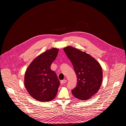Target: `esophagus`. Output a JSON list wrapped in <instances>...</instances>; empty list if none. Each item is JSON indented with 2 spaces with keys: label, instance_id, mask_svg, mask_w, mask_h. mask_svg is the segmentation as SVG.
I'll use <instances>...</instances> for the list:
<instances>
[{
  "label": "esophagus",
  "instance_id": "esophagus-1",
  "mask_svg": "<svg viewBox=\"0 0 126 126\" xmlns=\"http://www.w3.org/2000/svg\"><path fill=\"white\" fill-rule=\"evenodd\" d=\"M66 80H65V79H64V80H62L61 81V84H65L66 82Z\"/></svg>",
  "mask_w": 126,
  "mask_h": 126
}]
</instances>
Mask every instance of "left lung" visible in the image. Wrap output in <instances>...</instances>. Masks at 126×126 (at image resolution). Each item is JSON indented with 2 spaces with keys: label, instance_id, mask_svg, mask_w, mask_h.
Here are the masks:
<instances>
[{
  "label": "left lung",
  "instance_id": "left-lung-1",
  "mask_svg": "<svg viewBox=\"0 0 126 126\" xmlns=\"http://www.w3.org/2000/svg\"><path fill=\"white\" fill-rule=\"evenodd\" d=\"M71 61L77 77L76 87L72 90L77 98L88 99L99 89L102 80V70L97 61L89 54L71 46L63 48Z\"/></svg>",
  "mask_w": 126,
  "mask_h": 126
}]
</instances>
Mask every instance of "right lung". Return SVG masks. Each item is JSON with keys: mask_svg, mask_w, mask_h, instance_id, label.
Listing matches in <instances>:
<instances>
[{"mask_svg": "<svg viewBox=\"0 0 126 126\" xmlns=\"http://www.w3.org/2000/svg\"><path fill=\"white\" fill-rule=\"evenodd\" d=\"M58 52L59 49L55 48L47 50L35 59L26 70V88L32 97L38 101H50L56 95L60 82L50 66Z\"/></svg>", "mask_w": 126, "mask_h": 126, "instance_id": "right-lung-1", "label": "right lung"}]
</instances>
